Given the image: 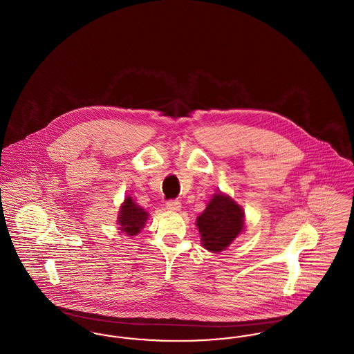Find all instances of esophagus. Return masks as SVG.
<instances>
[{"label": "esophagus", "mask_w": 354, "mask_h": 354, "mask_svg": "<svg viewBox=\"0 0 354 354\" xmlns=\"http://www.w3.org/2000/svg\"><path fill=\"white\" fill-rule=\"evenodd\" d=\"M166 208L169 211H172V212H178V211L182 209V203L179 201H169V202L166 203Z\"/></svg>", "instance_id": "34e87169"}]
</instances>
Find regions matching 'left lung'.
Listing matches in <instances>:
<instances>
[{"instance_id": "obj_1", "label": "left lung", "mask_w": 354, "mask_h": 354, "mask_svg": "<svg viewBox=\"0 0 354 354\" xmlns=\"http://www.w3.org/2000/svg\"><path fill=\"white\" fill-rule=\"evenodd\" d=\"M203 248L212 253L227 250L243 231L245 214L240 204L227 194L218 191L205 209L196 218Z\"/></svg>"}]
</instances>
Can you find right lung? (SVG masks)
I'll use <instances>...</instances> for the list:
<instances>
[{
  "instance_id": "obj_1",
  "label": "right lung",
  "mask_w": 354,
  "mask_h": 354,
  "mask_svg": "<svg viewBox=\"0 0 354 354\" xmlns=\"http://www.w3.org/2000/svg\"><path fill=\"white\" fill-rule=\"evenodd\" d=\"M149 216V212L138 205L131 196H126L119 207L117 218L119 231L130 237L136 236L145 228Z\"/></svg>"
}]
</instances>
